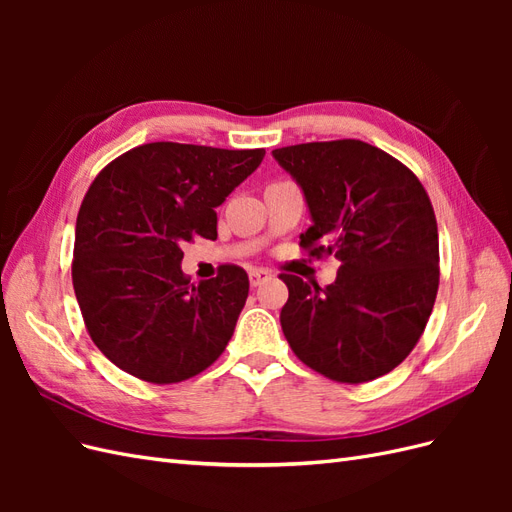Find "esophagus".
<instances>
[{"mask_svg": "<svg viewBox=\"0 0 512 512\" xmlns=\"http://www.w3.org/2000/svg\"><path fill=\"white\" fill-rule=\"evenodd\" d=\"M271 277V271H267V269H252L250 271V284L256 288V286H260L262 282H267Z\"/></svg>", "mask_w": 512, "mask_h": 512, "instance_id": "1", "label": "esophagus"}]
</instances>
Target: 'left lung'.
Here are the masks:
<instances>
[{
    "instance_id": "left-lung-1",
    "label": "left lung",
    "mask_w": 512,
    "mask_h": 512,
    "mask_svg": "<svg viewBox=\"0 0 512 512\" xmlns=\"http://www.w3.org/2000/svg\"><path fill=\"white\" fill-rule=\"evenodd\" d=\"M273 158L312 218L301 245L339 262L327 288L282 275L290 348L337 382L389 374L416 346L438 294V224L425 188L389 153L354 138L282 147Z\"/></svg>"
}]
</instances>
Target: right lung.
<instances>
[{"mask_svg":"<svg viewBox=\"0 0 512 512\" xmlns=\"http://www.w3.org/2000/svg\"><path fill=\"white\" fill-rule=\"evenodd\" d=\"M265 158V149L149 143L108 164L76 218L72 284L87 331L128 374L170 384L224 352L250 280L226 267L190 284L183 243L215 241L218 209Z\"/></svg>","mask_w":512,"mask_h":512,"instance_id":"right-lung-1","label":"right lung"}]
</instances>
